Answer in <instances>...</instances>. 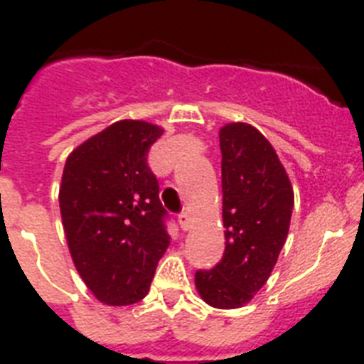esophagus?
<instances>
[{
  "label": "esophagus",
  "instance_id": "obj_1",
  "mask_svg": "<svg viewBox=\"0 0 364 364\" xmlns=\"http://www.w3.org/2000/svg\"><path fill=\"white\" fill-rule=\"evenodd\" d=\"M178 226L184 231H188L191 228V218H189L188 213H180L178 215Z\"/></svg>",
  "mask_w": 364,
  "mask_h": 364
}]
</instances>
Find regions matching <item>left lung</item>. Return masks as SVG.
<instances>
[{
  "label": "left lung",
  "instance_id": "obj_1",
  "mask_svg": "<svg viewBox=\"0 0 364 364\" xmlns=\"http://www.w3.org/2000/svg\"><path fill=\"white\" fill-rule=\"evenodd\" d=\"M218 138L226 250L213 269L195 273V286L210 306L233 310L255 297L277 264L290 230L294 188L272 144L253 125L233 122Z\"/></svg>",
  "mask_w": 364,
  "mask_h": 364
}]
</instances>
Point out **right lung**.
<instances>
[{"instance_id": "add662e5", "label": "right lung", "mask_w": 364, "mask_h": 364, "mask_svg": "<svg viewBox=\"0 0 364 364\" xmlns=\"http://www.w3.org/2000/svg\"><path fill=\"white\" fill-rule=\"evenodd\" d=\"M164 129L120 120L67 156L60 211L80 277L100 302L127 306L149 291L169 246L167 211L147 153Z\"/></svg>"}]
</instances>
